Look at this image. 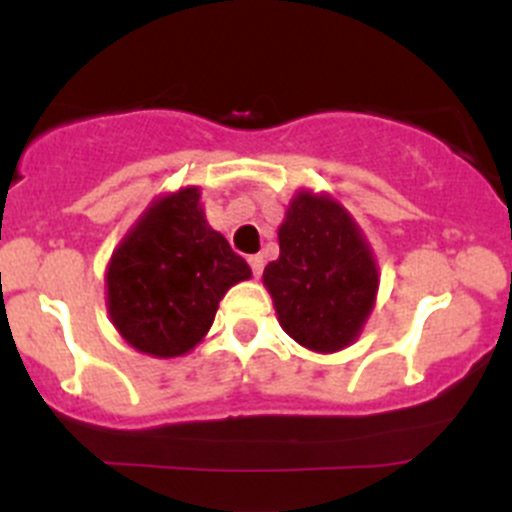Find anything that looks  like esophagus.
I'll return each mask as SVG.
<instances>
[{
	"mask_svg": "<svg viewBox=\"0 0 512 512\" xmlns=\"http://www.w3.org/2000/svg\"><path fill=\"white\" fill-rule=\"evenodd\" d=\"M247 262H250V267H252V275L260 277L262 270H265V257H262V255H250V257H247Z\"/></svg>",
	"mask_w": 512,
	"mask_h": 512,
	"instance_id": "obj_1",
	"label": "esophagus"
}]
</instances>
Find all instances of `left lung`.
<instances>
[{
  "instance_id": "obj_1",
  "label": "left lung",
  "mask_w": 512,
  "mask_h": 512,
  "mask_svg": "<svg viewBox=\"0 0 512 512\" xmlns=\"http://www.w3.org/2000/svg\"><path fill=\"white\" fill-rule=\"evenodd\" d=\"M280 257L265 267L282 329L302 347L332 354L364 329L379 267L352 215L332 198L299 190L280 225Z\"/></svg>"
}]
</instances>
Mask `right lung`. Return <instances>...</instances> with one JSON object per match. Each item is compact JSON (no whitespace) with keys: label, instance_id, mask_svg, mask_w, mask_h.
Returning <instances> with one entry per match:
<instances>
[{"label":"right lung","instance_id":"obj_1","mask_svg":"<svg viewBox=\"0 0 512 512\" xmlns=\"http://www.w3.org/2000/svg\"><path fill=\"white\" fill-rule=\"evenodd\" d=\"M250 265L208 225L198 188L153 200L106 270L113 327L141 354H188L213 327L220 299Z\"/></svg>","mask_w":512,"mask_h":512}]
</instances>
